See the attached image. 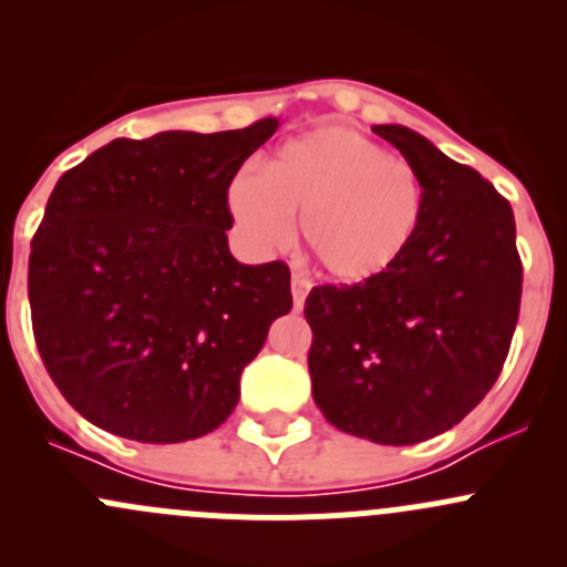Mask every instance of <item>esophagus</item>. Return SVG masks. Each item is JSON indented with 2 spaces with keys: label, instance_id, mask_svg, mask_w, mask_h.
I'll use <instances>...</instances> for the list:
<instances>
[{
  "label": "esophagus",
  "instance_id": "obj_1",
  "mask_svg": "<svg viewBox=\"0 0 567 567\" xmlns=\"http://www.w3.org/2000/svg\"><path fill=\"white\" fill-rule=\"evenodd\" d=\"M307 293H310V279H307L305 274H293V305H296V310H301V307H305Z\"/></svg>",
  "mask_w": 567,
  "mask_h": 567
}]
</instances>
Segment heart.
Masks as SVG:
<instances>
[{
    "label": "heart",
    "mask_w": 567,
    "mask_h": 567,
    "mask_svg": "<svg viewBox=\"0 0 567 567\" xmlns=\"http://www.w3.org/2000/svg\"><path fill=\"white\" fill-rule=\"evenodd\" d=\"M227 208L257 249L301 236L331 279H381L405 257L425 214V186L405 158L359 131L326 125L262 158L257 177L238 175Z\"/></svg>",
    "instance_id": "1"
}]
</instances>
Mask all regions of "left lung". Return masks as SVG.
Wrapping results in <instances>:
<instances>
[{"mask_svg": "<svg viewBox=\"0 0 567 567\" xmlns=\"http://www.w3.org/2000/svg\"><path fill=\"white\" fill-rule=\"evenodd\" d=\"M425 186L403 260L305 301L307 364L326 420L375 444H416L458 425L499 379L522 307L513 208L483 175L405 125H373Z\"/></svg>", "mask_w": 567, "mask_h": 567, "instance_id": "1", "label": "left lung"}]
</instances>
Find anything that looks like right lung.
Masks as SVG:
<instances>
[{"mask_svg": "<svg viewBox=\"0 0 567 567\" xmlns=\"http://www.w3.org/2000/svg\"><path fill=\"white\" fill-rule=\"evenodd\" d=\"M277 128L114 140L56 181L32 238V331L84 420L175 444L233 414L244 368L293 307L288 266H244L225 233L227 188Z\"/></svg>", "mask_w": 567, "mask_h": 567, "instance_id": "right-lung-1", "label": "right lung"}]
</instances>
